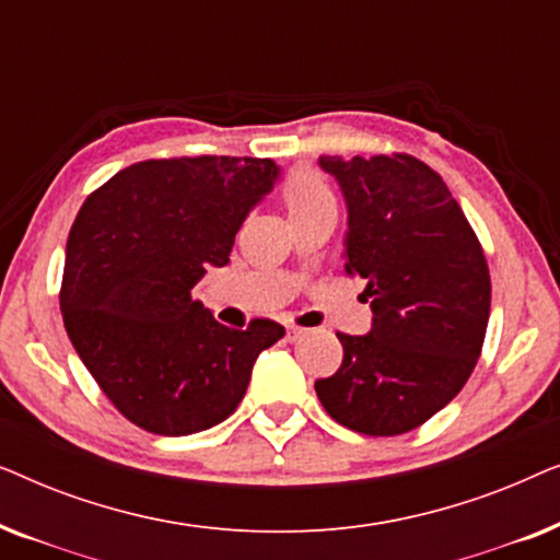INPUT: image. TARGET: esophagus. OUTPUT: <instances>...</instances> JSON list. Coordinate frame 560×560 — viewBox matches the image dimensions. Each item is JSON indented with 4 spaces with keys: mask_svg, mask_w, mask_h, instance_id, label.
I'll use <instances>...</instances> for the list:
<instances>
[{
    "mask_svg": "<svg viewBox=\"0 0 560 560\" xmlns=\"http://www.w3.org/2000/svg\"><path fill=\"white\" fill-rule=\"evenodd\" d=\"M303 334H305V328H301V326H288L285 339H288V341H298Z\"/></svg>",
    "mask_w": 560,
    "mask_h": 560,
    "instance_id": "esophagus-1",
    "label": "esophagus"
}]
</instances>
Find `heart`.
Returning a JSON list of instances; mask_svg holds the SVG:
<instances>
[{
    "mask_svg": "<svg viewBox=\"0 0 560 560\" xmlns=\"http://www.w3.org/2000/svg\"><path fill=\"white\" fill-rule=\"evenodd\" d=\"M280 198L290 213V221L316 211H336V194L331 183L316 167H295L280 186Z\"/></svg>",
    "mask_w": 560,
    "mask_h": 560,
    "instance_id": "obj_1",
    "label": "heart"
}]
</instances>
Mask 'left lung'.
Masks as SVG:
<instances>
[{
    "label": "left lung",
    "mask_w": 560,
    "mask_h": 560,
    "mask_svg": "<svg viewBox=\"0 0 560 560\" xmlns=\"http://www.w3.org/2000/svg\"><path fill=\"white\" fill-rule=\"evenodd\" d=\"M349 203L347 262L374 324L336 334L341 366L316 380L328 416L364 435H400L454 400L485 347L492 280L485 249L446 183L408 152L324 155Z\"/></svg>",
    "instance_id": "1"
}]
</instances>
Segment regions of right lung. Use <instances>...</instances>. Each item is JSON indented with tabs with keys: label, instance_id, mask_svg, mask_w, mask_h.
<instances>
[{
	"label": "right lung",
	"instance_id": "1",
	"mask_svg": "<svg viewBox=\"0 0 560 560\" xmlns=\"http://www.w3.org/2000/svg\"><path fill=\"white\" fill-rule=\"evenodd\" d=\"M267 158H160L112 175L83 201L66 244L60 311L73 349L129 423L158 435L232 416L259 351L285 336L270 318L229 328L194 298L229 262L252 206L272 188Z\"/></svg>",
	"mask_w": 560,
	"mask_h": 560
}]
</instances>
